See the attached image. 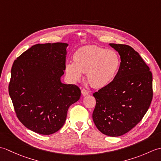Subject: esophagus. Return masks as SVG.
Here are the masks:
<instances>
[{
	"mask_svg": "<svg viewBox=\"0 0 161 161\" xmlns=\"http://www.w3.org/2000/svg\"><path fill=\"white\" fill-rule=\"evenodd\" d=\"M81 93H82L83 95H86L88 94H89V91L85 89V88H83V89L81 90Z\"/></svg>",
	"mask_w": 161,
	"mask_h": 161,
	"instance_id": "esophagus-1",
	"label": "esophagus"
}]
</instances>
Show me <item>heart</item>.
<instances>
[{"label":"heart","mask_w":161,"mask_h":161,"mask_svg":"<svg viewBox=\"0 0 161 161\" xmlns=\"http://www.w3.org/2000/svg\"><path fill=\"white\" fill-rule=\"evenodd\" d=\"M75 60H68L66 71L73 81L80 80L82 73H87V79L92 86L101 87L107 85L118 75L121 65L120 58L114 51L97 46H87L78 50Z\"/></svg>","instance_id":"heart-1"}]
</instances>
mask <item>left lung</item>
I'll list each match as a JSON object with an SVG mask.
<instances>
[{"instance_id":"1","label":"left lung","mask_w":161,"mask_h":161,"mask_svg":"<svg viewBox=\"0 0 161 161\" xmlns=\"http://www.w3.org/2000/svg\"><path fill=\"white\" fill-rule=\"evenodd\" d=\"M121 59L118 75L111 82L93 93L95 126L104 134L117 137L142 120L153 98L152 73L131 46L110 43Z\"/></svg>"}]
</instances>
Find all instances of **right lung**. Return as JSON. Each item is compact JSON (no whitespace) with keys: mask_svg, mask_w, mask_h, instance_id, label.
Listing matches in <instances>:
<instances>
[{"mask_svg":"<svg viewBox=\"0 0 161 161\" xmlns=\"http://www.w3.org/2000/svg\"><path fill=\"white\" fill-rule=\"evenodd\" d=\"M67 46L36 44L12 65L8 91L16 117L25 127L40 134L59 131L68 108L81 96L78 86L60 80L66 68Z\"/></svg>","mask_w":161,"mask_h":161,"instance_id":"1","label":"right lung"}]
</instances>
